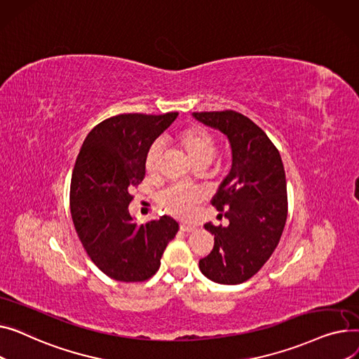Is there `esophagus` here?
<instances>
[{
  "instance_id": "1",
  "label": "esophagus",
  "mask_w": 359,
  "mask_h": 359,
  "mask_svg": "<svg viewBox=\"0 0 359 359\" xmlns=\"http://www.w3.org/2000/svg\"><path fill=\"white\" fill-rule=\"evenodd\" d=\"M180 227H181V230H182V231H194V230L197 229L196 226H193V224H188V223H182Z\"/></svg>"
}]
</instances>
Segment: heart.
Segmentation results:
<instances>
[{
    "label": "heart",
    "instance_id": "1",
    "mask_svg": "<svg viewBox=\"0 0 359 359\" xmlns=\"http://www.w3.org/2000/svg\"><path fill=\"white\" fill-rule=\"evenodd\" d=\"M175 143L184 155L194 166L208 165L216 154V142L213 136L200 126H191L177 135ZM162 159V146L159 142L154 143L146 155V170L156 172ZM204 197L198 188L175 185L165 189L159 197V203L166 213L175 217L185 219L193 213V208Z\"/></svg>",
    "mask_w": 359,
    "mask_h": 359
}]
</instances>
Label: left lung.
Masks as SVG:
<instances>
[{
  "label": "left lung",
  "instance_id": "8db88e82",
  "mask_svg": "<svg viewBox=\"0 0 359 359\" xmlns=\"http://www.w3.org/2000/svg\"><path fill=\"white\" fill-rule=\"evenodd\" d=\"M222 132L230 144V171L212 204L226 212L227 226L207 223L215 246L200 259L204 277L233 285L249 280L276 250L287 220V182L280 152L265 132L241 113H193Z\"/></svg>",
  "mask_w": 359,
  "mask_h": 359
}]
</instances>
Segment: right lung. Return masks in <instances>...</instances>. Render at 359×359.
<instances>
[{
    "label": "right lung",
    "instance_id": "add662e5",
    "mask_svg": "<svg viewBox=\"0 0 359 359\" xmlns=\"http://www.w3.org/2000/svg\"><path fill=\"white\" fill-rule=\"evenodd\" d=\"M177 117L120 114L95 126L81 146L71 180L72 222L91 261L113 280L151 278L178 231L172 217L137 224L129 213L147 151Z\"/></svg>",
    "mask_w": 359,
    "mask_h": 359
}]
</instances>
